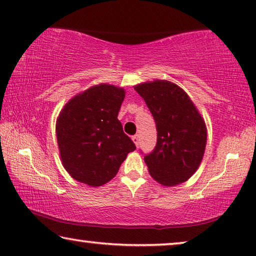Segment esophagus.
<instances>
[{"instance_id":"obj_1","label":"esophagus","mask_w":256,"mask_h":256,"mask_svg":"<svg viewBox=\"0 0 256 256\" xmlns=\"http://www.w3.org/2000/svg\"><path fill=\"white\" fill-rule=\"evenodd\" d=\"M132 140H133V142H134L136 146H138V144H139V136L138 134L133 136H132Z\"/></svg>"}]
</instances>
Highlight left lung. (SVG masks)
Instances as JSON below:
<instances>
[{
    "label": "left lung",
    "mask_w": 256,
    "mask_h": 256,
    "mask_svg": "<svg viewBox=\"0 0 256 256\" xmlns=\"http://www.w3.org/2000/svg\"><path fill=\"white\" fill-rule=\"evenodd\" d=\"M134 90L150 110L158 130L155 150L144 156L158 184L176 186L196 174L204 158L207 126L188 93L169 80L141 82Z\"/></svg>",
    "instance_id": "left-lung-1"
}]
</instances>
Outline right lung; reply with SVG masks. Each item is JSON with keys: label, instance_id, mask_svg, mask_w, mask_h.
I'll use <instances>...</instances> for the list:
<instances>
[{"label": "right lung", "instance_id": "1", "mask_svg": "<svg viewBox=\"0 0 256 256\" xmlns=\"http://www.w3.org/2000/svg\"><path fill=\"white\" fill-rule=\"evenodd\" d=\"M125 90L98 84L76 94L56 120L60 162L70 176L92 188L106 184L136 144L123 132L118 112Z\"/></svg>", "mask_w": 256, "mask_h": 256}]
</instances>
